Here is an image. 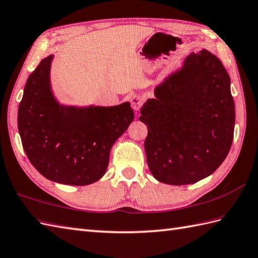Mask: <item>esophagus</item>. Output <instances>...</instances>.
Here are the masks:
<instances>
[{
	"instance_id": "34e87169",
	"label": "esophagus",
	"mask_w": 258,
	"mask_h": 258,
	"mask_svg": "<svg viewBox=\"0 0 258 258\" xmlns=\"http://www.w3.org/2000/svg\"><path fill=\"white\" fill-rule=\"evenodd\" d=\"M143 103H144V99L141 97V95L135 94V95H133V97L131 98L132 107H133L135 111H139L141 107H142Z\"/></svg>"
}]
</instances>
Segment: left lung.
Listing matches in <instances>:
<instances>
[{
    "instance_id": "1",
    "label": "left lung",
    "mask_w": 258,
    "mask_h": 258,
    "mask_svg": "<svg viewBox=\"0 0 258 258\" xmlns=\"http://www.w3.org/2000/svg\"><path fill=\"white\" fill-rule=\"evenodd\" d=\"M222 62L203 49L155 89L141 110L148 134L149 170L158 181L181 185L210 176L223 163L234 135L235 106Z\"/></svg>"
}]
</instances>
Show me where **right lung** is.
I'll return each instance as SVG.
<instances>
[{"mask_svg": "<svg viewBox=\"0 0 258 258\" xmlns=\"http://www.w3.org/2000/svg\"><path fill=\"white\" fill-rule=\"evenodd\" d=\"M52 55L29 75L17 124L27 157L51 181L87 185L109 165L113 144L134 119L128 102L116 106L60 105L53 98L49 73Z\"/></svg>", "mask_w": 258, "mask_h": 258, "instance_id": "right-lung-1", "label": "right lung"}]
</instances>
